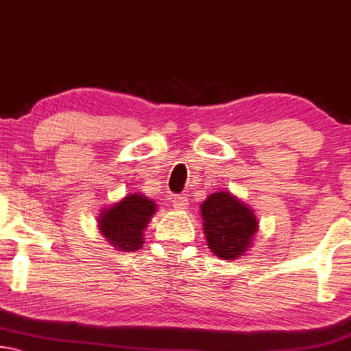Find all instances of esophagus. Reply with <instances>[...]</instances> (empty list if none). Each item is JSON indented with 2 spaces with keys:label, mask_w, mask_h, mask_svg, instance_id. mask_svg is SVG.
Segmentation results:
<instances>
[{
  "label": "esophagus",
  "mask_w": 351,
  "mask_h": 351,
  "mask_svg": "<svg viewBox=\"0 0 351 351\" xmlns=\"http://www.w3.org/2000/svg\"><path fill=\"white\" fill-rule=\"evenodd\" d=\"M188 206H190V204H188V199L185 194H180V196L174 197V207L177 210H186Z\"/></svg>",
  "instance_id": "obj_1"
}]
</instances>
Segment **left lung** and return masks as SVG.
Returning a JSON list of instances; mask_svg holds the SVG:
<instances>
[{"instance_id":"1","label":"left lung","mask_w":351,"mask_h":351,"mask_svg":"<svg viewBox=\"0 0 351 351\" xmlns=\"http://www.w3.org/2000/svg\"><path fill=\"white\" fill-rule=\"evenodd\" d=\"M207 246L223 261L239 258L252 246L258 230L254 210L230 191H215L201 204Z\"/></svg>"}]
</instances>
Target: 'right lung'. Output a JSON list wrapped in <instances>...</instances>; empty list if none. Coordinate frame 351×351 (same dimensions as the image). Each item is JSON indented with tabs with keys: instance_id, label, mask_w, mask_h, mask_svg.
Masks as SVG:
<instances>
[{
	"instance_id": "obj_1",
	"label": "right lung",
	"mask_w": 351,
	"mask_h": 351,
	"mask_svg": "<svg viewBox=\"0 0 351 351\" xmlns=\"http://www.w3.org/2000/svg\"><path fill=\"white\" fill-rule=\"evenodd\" d=\"M157 212V204L132 191L99 213V230L108 245L119 252H133L144 245V229Z\"/></svg>"
}]
</instances>
